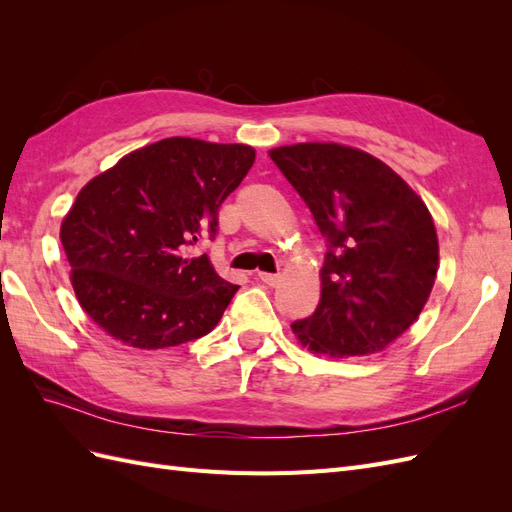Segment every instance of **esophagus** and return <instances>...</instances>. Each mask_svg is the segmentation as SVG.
Here are the masks:
<instances>
[{
  "mask_svg": "<svg viewBox=\"0 0 512 512\" xmlns=\"http://www.w3.org/2000/svg\"><path fill=\"white\" fill-rule=\"evenodd\" d=\"M258 280L269 284V286H275L277 282H280V275H277V273H258Z\"/></svg>",
  "mask_w": 512,
  "mask_h": 512,
  "instance_id": "34e87169",
  "label": "esophagus"
}]
</instances>
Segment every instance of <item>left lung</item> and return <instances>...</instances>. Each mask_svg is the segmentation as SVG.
<instances>
[{
	"label": "left lung",
	"mask_w": 512,
	"mask_h": 512,
	"mask_svg": "<svg viewBox=\"0 0 512 512\" xmlns=\"http://www.w3.org/2000/svg\"><path fill=\"white\" fill-rule=\"evenodd\" d=\"M307 209L327 254L320 303L292 322L309 350L363 356L412 327L438 273V237L425 203L384 162L335 143L273 149Z\"/></svg>",
	"instance_id": "obj_1"
}]
</instances>
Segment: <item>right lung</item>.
Segmentation results:
<instances>
[{
	"label": "right lung",
	"instance_id": "right-lung-1",
	"mask_svg": "<svg viewBox=\"0 0 512 512\" xmlns=\"http://www.w3.org/2000/svg\"><path fill=\"white\" fill-rule=\"evenodd\" d=\"M256 160L247 145L164 138L91 179L61 222L81 307L102 331L156 350L207 335L239 286L190 250Z\"/></svg>",
	"mask_w": 512,
	"mask_h": 512
}]
</instances>
